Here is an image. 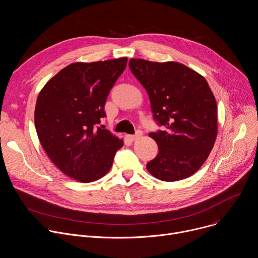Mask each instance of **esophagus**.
<instances>
[{"mask_svg":"<svg viewBox=\"0 0 258 258\" xmlns=\"http://www.w3.org/2000/svg\"><path fill=\"white\" fill-rule=\"evenodd\" d=\"M142 137V132L141 131H138L135 135H128V139L131 140V141H136L137 139H139V138H141Z\"/></svg>","mask_w":258,"mask_h":258,"instance_id":"esophagus-1","label":"esophagus"}]
</instances>
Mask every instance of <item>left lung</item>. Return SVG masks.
<instances>
[{"mask_svg": "<svg viewBox=\"0 0 258 258\" xmlns=\"http://www.w3.org/2000/svg\"><path fill=\"white\" fill-rule=\"evenodd\" d=\"M130 69L149 95L154 120L150 133L157 156L147 163L156 178L175 181L194 174L207 159L217 135V106L198 72L177 62L131 59Z\"/></svg>", "mask_w": 258, "mask_h": 258, "instance_id": "1", "label": "left lung"}]
</instances>
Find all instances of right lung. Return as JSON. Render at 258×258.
Here are the masks:
<instances>
[{
	"label": "right lung",
	"mask_w": 258,
	"mask_h": 258,
	"mask_svg": "<svg viewBox=\"0 0 258 258\" xmlns=\"http://www.w3.org/2000/svg\"><path fill=\"white\" fill-rule=\"evenodd\" d=\"M127 58L72 63L40 92L34 124L53 163L82 182L101 178L111 168L123 141L99 126L106 99L126 67Z\"/></svg>",
	"instance_id": "1"
}]
</instances>
